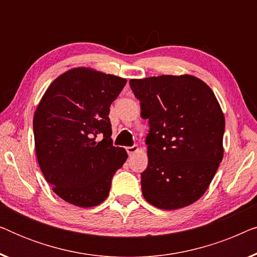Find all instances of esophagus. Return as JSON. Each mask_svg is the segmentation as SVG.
Segmentation results:
<instances>
[{
  "instance_id": "34e87169",
  "label": "esophagus",
  "mask_w": 257,
  "mask_h": 257,
  "mask_svg": "<svg viewBox=\"0 0 257 257\" xmlns=\"http://www.w3.org/2000/svg\"><path fill=\"white\" fill-rule=\"evenodd\" d=\"M139 147L138 146H130V147H126V151H127L128 156H132V154H135L136 152H138Z\"/></svg>"
}]
</instances>
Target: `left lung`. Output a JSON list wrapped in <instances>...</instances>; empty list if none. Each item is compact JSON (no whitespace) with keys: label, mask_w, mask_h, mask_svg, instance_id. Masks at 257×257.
Segmentation results:
<instances>
[{"label":"left lung","mask_w":257,"mask_h":257,"mask_svg":"<svg viewBox=\"0 0 257 257\" xmlns=\"http://www.w3.org/2000/svg\"><path fill=\"white\" fill-rule=\"evenodd\" d=\"M149 119V165L142 173L145 200L173 210L201 198L223 158L224 115L212 89L191 75L131 79Z\"/></svg>","instance_id":"8db88e82"}]
</instances>
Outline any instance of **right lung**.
I'll return each mask as SVG.
<instances>
[{"label": "right lung", "instance_id": "obj_1", "mask_svg": "<svg viewBox=\"0 0 257 257\" xmlns=\"http://www.w3.org/2000/svg\"><path fill=\"white\" fill-rule=\"evenodd\" d=\"M125 84L120 77L75 68L42 97L33 124L36 157L45 180L64 201L85 208L99 205L127 159L122 147L112 145L108 118Z\"/></svg>", "mask_w": 257, "mask_h": 257}]
</instances>
